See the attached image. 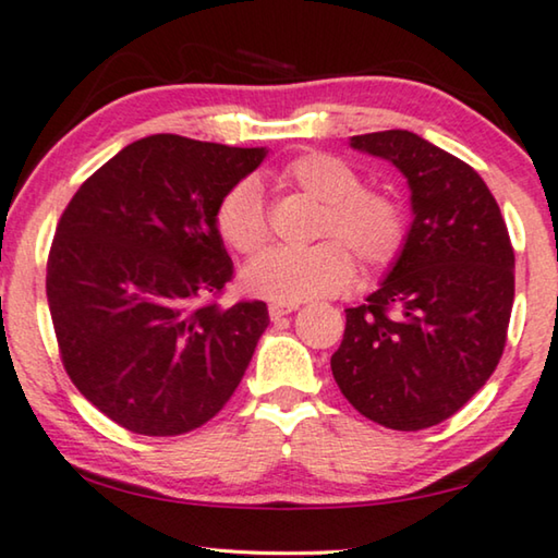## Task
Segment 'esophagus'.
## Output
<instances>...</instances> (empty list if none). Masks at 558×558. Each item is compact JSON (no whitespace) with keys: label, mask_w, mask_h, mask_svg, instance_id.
<instances>
[{"label":"esophagus","mask_w":558,"mask_h":558,"mask_svg":"<svg viewBox=\"0 0 558 558\" xmlns=\"http://www.w3.org/2000/svg\"><path fill=\"white\" fill-rule=\"evenodd\" d=\"M296 310H299V304H271L269 306V317L281 319V317H287V314H292Z\"/></svg>","instance_id":"1"}]
</instances>
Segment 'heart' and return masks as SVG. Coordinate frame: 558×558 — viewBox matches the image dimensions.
<instances>
[{"label":"heart","instance_id":"obj_1","mask_svg":"<svg viewBox=\"0 0 558 558\" xmlns=\"http://www.w3.org/2000/svg\"><path fill=\"white\" fill-rule=\"evenodd\" d=\"M284 189H296L322 204L317 236L306 248L277 246L264 252L241 274L248 294L277 304L344 292L354 279V262L379 271L398 259L408 236V219L392 193L362 185L360 173L342 158L310 150L287 160L277 171ZM219 236L239 254H256L269 241L259 183H233L216 204Z\"/></svg>","mask_w":558,"mask_h":558}]
</instances>
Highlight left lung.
Here are the masks:
<instances>
[{
  "label": "left lung",
  "mask_w": 558,
  "mask_h": 558,
  "mask_svg": "<svg viewBox=\"0 0 558 558\" xmlns=\"http://www.w3.org/2000/svg\"><path fill=\"white\" fill-rule=\"evenodd\" d=\"M410 185L413 223L377 292L344 310L332 375L352 408L392 430L456 415L494 375L513 306V246L494 193L410 131L352 135Z\"/></svg>",
  "instance_id": "obj_1"
}]
</instances>
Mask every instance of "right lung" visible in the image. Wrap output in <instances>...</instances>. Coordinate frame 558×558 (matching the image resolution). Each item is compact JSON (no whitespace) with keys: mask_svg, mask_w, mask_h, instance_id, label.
I'll return each mask as SVG.
<instances>
[{"mask_svg":"<svg viewBox=\"0 0 558 558\" xmlns=\"http://www.w3.org/2000/svg\"><path fill=\"white\" fill-rule=\"evenodd\" d=\"M264 158L266 148L148 135L64 208L47 259L60 357L77 390L125 430H196L244 377L269 310L208 299L233 277L214 214Z\"/></svg>","mask_w":558,"mask_h":558,"instance_id":"1","label":"right lung"}]
</instances>
